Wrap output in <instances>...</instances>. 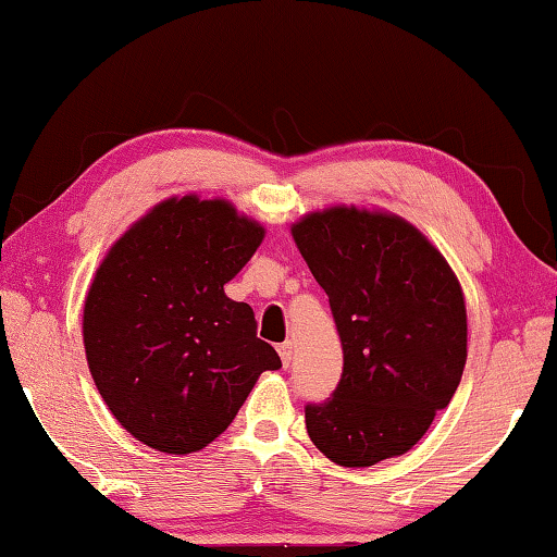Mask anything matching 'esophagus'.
Returning a JSON list of instances; mask_svg holds the SVG:
<instances>
[{
    "instance_id": "1",
    "label": "esophagus",
    "mask_w": 557,
    "mask_h": 557,
    "mask_svg": "<svg viewBox=\"0 0 557 557\" xmlns=\"http://www.w3.org/2000/svg\"><path fill=\"white\" fill-rule=\"evenodd\" d=\"M277 355H280L282 364H285V367L293 364V342H282L277 347Z\"/></svg>"
}]
</instances>
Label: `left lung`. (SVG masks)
Here are the masks:
<instances>
[{
    "label": "left lung",
    "instance_id": "1",
    "mask_svg": "<svg viewBox=\"0 0 557 557\" xmlns=\"http://www.w3.org/2000/svg\"><path fill=\"white\" fill-rule=\"evenodd\" d=\"M293 237L330 297L344 355L337 389L305 406L307 434L349 469L406 454L461 382V285L396 215L330 208L299 220Z\"/></svg>",
    "mask_w": 557,
    "mask_h": 557
}]
</instances>
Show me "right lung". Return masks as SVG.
I'll return each instance as SVG.
<instances>
[{"mask_svg":"<svg viewBox=\"0 0 557 557\" xmlns=\"http://www.w3.org/2000/svg\"><path fill=\"white\" fill-rule=\"evenodd\" d=\"M264 231L225 200L171 198L106 255L84 305L96 389L131 436L200 451L282 361L250 305L225 295Z\"/></svg>","mask_w":557,"mask_h":557,"instance_id":"1","label":"right lung"}]
</instances>
